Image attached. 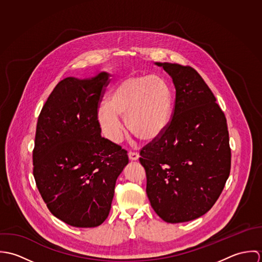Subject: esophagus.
Listing matches in <instances>:
<instances>
[{"label":"esophagus","mask_w":262,"mask_h":262,"mask_svg":"<svg viewBox=\"0 0 262 262\" xmlns=\"http://www.w3.org/2000/svg\"><path fill=\"white\" fill-rule=\"evenodd\" d=\"M128 157L131 161H134V160H137L139 158V154L137 152H132V151H129L128 152Z\"/></svg>","instance_id":"1"}]
</instances>
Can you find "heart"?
<instances>
[{
    "mask_svg": "<svg viewBox=\"0 0 262 262\" xmlns=\"http://www.w3.org/2000/svg\"><path fill=\"white\" fill-rule=\"evenodd\" d=\"M172 110V94L168 83L158 75H134L120 81L99 107L98 120L107 139L118 143L125 128L139 139L151 141L166 129Z\"/></svg>",
    "mask_w": 262,
    "mask_h": 262,
    "instance_id": "obj_1",
    "label": "heart"
}]
</instances>
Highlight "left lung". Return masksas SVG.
<instances>
[{
  "label": "left lung",
  "mask_w": 262,
  "mask_h": 262,
  "mask_svg": "<svg viewBox=\"0 0 262 262\" xmlns=\"http://www.w3.org/2000/svg\"><path fill=\"white\" fill-rule=\"evenodd\" d=\"M155 64L171 76L176 102L166 129L141 149L139 160L155 213L167 223H183L206 214L224 188L231 168L227 121L195 70Z\"/></svg>",
  "instance_id": "obj_1"
}]
</instances>
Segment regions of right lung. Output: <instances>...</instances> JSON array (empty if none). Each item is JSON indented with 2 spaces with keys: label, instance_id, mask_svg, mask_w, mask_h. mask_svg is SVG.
I'll use <instances>...</instances> for the list:
<instances>
[{
  "label": "right lung",
  "instance_id": "obj_1",
  "mask_svg": "<svg viewBox=\"0 0 262 262\" xmlns=\"http://www.w3.org/2000/svg\"><path fill=\"white\" fill-rule=\"evenodd\" d=\"M108 73L59 81L38 117L33 176L53 216L67 224L92 228L111 210L127 151L101 136L99 103Z\"/></svg>",
  "mask_w": 262,
  "mask_h": 262
}]
</instances>
